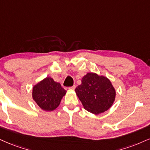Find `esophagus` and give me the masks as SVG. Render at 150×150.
Wrapping results in <instances>:
<instances>
[{"instance_id": "34e87169", "label": "esophagus", "mask_w": 150, "mask_h": 150, "mask_svg": "<svg viewBox=\"0 0 150 150\" xmlns=\"http://www.w3.org/2000/svg\"><path fill=\"white\" fill-rule=\"evenodd\" d=\"M75 88H76V86H71V87H69V89H70V90H74Z\"/></svg>"}]
</instances>
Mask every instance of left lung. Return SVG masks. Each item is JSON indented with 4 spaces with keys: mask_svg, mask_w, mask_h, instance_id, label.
<instances>
[{
    "mask_svg": "<svg viewBox=\"0 0 150 150\" xmlns=\"http://www.w3.org/2000/svg\"><path fill=\"white\" fill-rule=\"evenodd\" d=\"M75 92L84 108L94 114L108 110L115 98V90L110 81L95 73H88L84 76Z\"/></svg>",
    "mask_w": 150,
    "mask_h": 150,
    "instance_id": "8db88e82",
    "label": "left lung"
}]
</instances>
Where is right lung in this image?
I'll return each mask as SVG.
<instances>
[{
  "label": "right lung",
  "mask_w": 150,
  "mask_h": 150,
  "mask_svg": "<svg viewBox=\"0 0 150 150\" xmlns=\"http://www.w3.org/2000/svg\"><path fill=\"white\" fill-rule=\"evenodd\" d=\"M66 92L59 83L47 77L33 87V98L42 109L51 111L59 106Z\"/></svg>",
  "instance_id": "obj_1"
}]
</instances>
